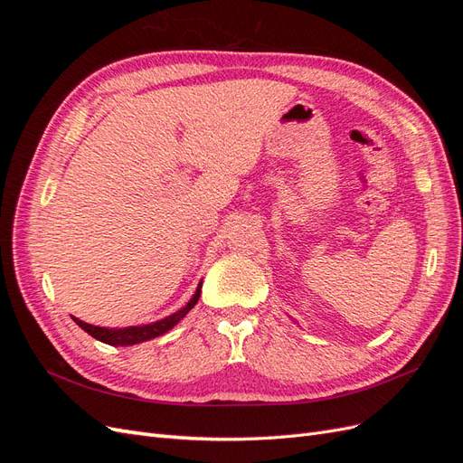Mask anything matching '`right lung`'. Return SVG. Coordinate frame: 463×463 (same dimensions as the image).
<instances>
[{
  "label": "right lung",
  "instance_id": "add662e5",
  "mask_svg": "<svg viewBox=\"0 0 463 463\" xmlns=\"http://www.w3.org/2000/svg\"><path fill=\"white\" fill-rule=\"evenodd\" d=\"M201 288H203V282L199 284L197 291H194V296L191 298V301L184 307V309H179L177 313L165 317L162 320H156V322H150V325H143V326H128V328H104V326H94V325H89V322H82L80 318H75L73 320L77 322V325L89 332L92 338L100 340L104 344H109V345H135V344H141V342H146V340H152L156 338V335H162L165 334L167 330H172L177 322L184 318L194 305H197L199 298H201Z\"/></svg>",
  "mask_w": 463,
  "mask_h": 463
}]
</instances>
